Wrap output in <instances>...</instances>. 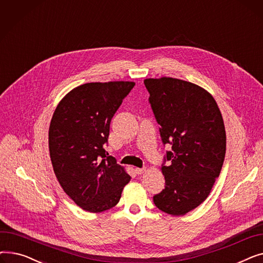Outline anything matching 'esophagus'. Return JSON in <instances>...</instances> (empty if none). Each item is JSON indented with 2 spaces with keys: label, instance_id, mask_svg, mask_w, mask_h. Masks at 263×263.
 <instances>
[{
  "label": "esophagus",
  "instance_id": "obj_1",
  "mask_svg": "<svg viewBox=\"0 0 263 263\" xmlns=\"http://www.w3.org/2000/svg\"><path fill=\"white\" fill-rule=\"evenodd\" d=\"M134 171H135V173H136L137 175H142V174L146 171V168H139V167H137V168H135Z\"/></svg>",
  "mask_w": 263,
  "mask_h": 263
}]
</instances>
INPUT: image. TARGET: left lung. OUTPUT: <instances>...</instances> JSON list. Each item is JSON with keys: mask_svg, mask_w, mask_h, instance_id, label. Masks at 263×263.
<instances>
[{"mask_svg": "<svg viewBox=\"0 0 263 263\" xmlns=\"http://www.w3.org/2000/svg\"><path fill=\"white\" fill-rule=\"evenodd\" d=\"M149 102L170 144L162 165L165 189L154 196L161 211L179 216L202 203L222 170L226 154L224 120L216 101L204 88L183 80L146 79Z\"/></svg>", "mask_w": 263, "mask_h": 263, "instance_id": "1", "label": "left lung"}]
</instances>
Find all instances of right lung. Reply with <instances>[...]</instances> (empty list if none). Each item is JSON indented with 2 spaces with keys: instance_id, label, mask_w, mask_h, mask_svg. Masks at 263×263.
I'll return each instance as SVG.
<instances>
[{
  "instance_id": "right-lung-1",
  "label": "right lung",
  "mask_w": 263,
  "mask_h": 263,
  "mask_svg": "<svg viewBox=\"0 0 263 263\" xmlns=\"http://www.w3.org/2000/svg\"><path fill=\"white\" fill-rule=\"evenodd\" d=\"M135 83H86L69 91L54 110L49 151L64 192L83 210L115 206L131 177L104 149L109 123Z\"/></svg>"
}]
</instances>
